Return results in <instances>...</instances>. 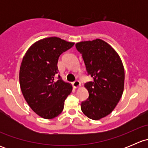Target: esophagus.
Listing matches in <instances>:
<instances>
[{
  "mask_svg": "<svg viewBox=\"0 0 148 148\" xmlns=\"http://www.w3.org/2000/svg\"><path fill=\"white\" fill-rule=\"evenodd\" d=\"M73 86H74V88H75V89H78V88H80V86H81V84H80V82L78 80H76L75 82H73Z\"/></svg>",
  "mask_w": 148,
  "mask_h": 148,
  "instance_id": "34e87169",
  "label": "esophagus"
}]
</instances>
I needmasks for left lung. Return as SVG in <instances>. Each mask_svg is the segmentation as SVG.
Segmentation results:
<instances>
[{"label": "left lung", "mask_w": 148, "mask_h": 148, "mask_svg": "<svg viewBox=\"0 0 148 148\" xmlns=\"http://www.w3.org/2000/svg\"><path fill=\"white\" fill-rule=\"evenodd\" d=\"M76 48L82 54L86 71L94 79L85 84L89 98L82 103L81 110L89 119L99 120L110 114L122 97L123 64L117 51L99 38L80 41Z\"/></svg>", "instance_id": "left-lung-1"}]
</instances>
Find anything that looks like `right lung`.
<instances>
[{"label":"right lung","mask_w":148,"mask_h":148,"mask_svg":"<svg viewBox=\"0 0 148 148\" xmlns=\"http://www.w3.org/2000/svg\"><path fill=\"white\" fill-rule=\"evenodd\" d=\"M59 37L36 41L22 60L19 82L23 97L31 110L44 119H53L64 110V101L72 91L71 84L55 81L59 57L74 46Z\"/></svg>","instance_id":"1"}]
</instances>
